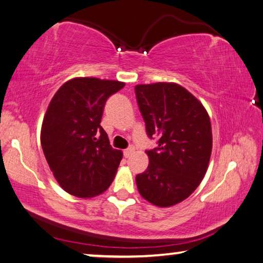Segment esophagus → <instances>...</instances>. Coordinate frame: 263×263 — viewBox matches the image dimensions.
Listing matches in <instances>:
<instances>
[{
    "mask_svg": "<svg viewBox=\"0 0 263 263\" xmlns=\"http://www.w3.org/2000/svg\"><path fill=\"white\" fill-rule=\"evenodd\" d=\"M134 147H129V148H127L126 150H123V155H124V157L126 158H128L129 156H130V155L134 153Z\"/></svg>",
    "mask_w": 263,
    "mask_h": 263,
    "instance_id": "1",
    "label": "esophagus"
}]
</instances>
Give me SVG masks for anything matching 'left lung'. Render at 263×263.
Masks as SVG:
<instances>
[{"label":"left lung","mask_w":263,"mask_h":263,"mask_svg":"<svg viewBox=\"0 0 263 263\" xmlns=\"http://www.w3.org/2000/svg\"><path fill=\"white\" fill-rule=\"evenodd\" d=\"M135 96L147 135L158 144L147 150L149 165L136 176L137 189L154 205H176L196 190L208 170L212 150L209 114L177 84L137 85Z\"/></svg>","instance_id":"obj_1"}]
</instances>
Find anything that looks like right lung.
<instances>
[{
  "mask_svg": "<svg viewBox=\"0 0 263 263\" xmlns=\"http://www.w3.org/2000/svg\"><path fill=\"white\" fill-rule=\"evenodd\" d=\"M123 83L74 78L60 87L43 120L41 143L54 178L80 198L106 191L115 177L122 153L110 147L100 126L103 107Z\"/></svg>",
  "mask_w": 263,
  "mask_h": 263,
  "instance_id": "1",
  "label": "right lung"
}]
</instances>
